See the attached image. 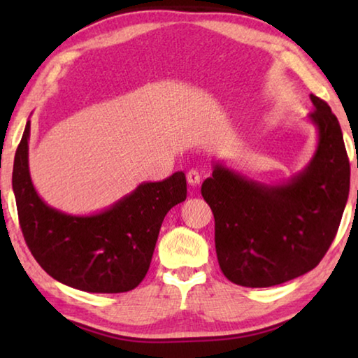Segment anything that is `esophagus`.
I'll return each mask as SVG.
<instances>
[{"instance_id":"esophagus-1","label":"esophagus","mask_w":358,"mask_h":358,"mask_svg":"<svg viewBox=\"0 0 358 358\" xmlns=\"http://www.w3.org/2000/svg\"><path fill=\"white\" fill-rule=\"evenodd\" d=\"M186 180L191 186H197L199 183H201L202 177H201V173H199L197 169H191V171L186 173Z\"/></svg>"}]
</instances>
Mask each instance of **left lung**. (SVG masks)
I'll return each mask as SVG.
<instances>
[{
  "instance_id": "obj_1",
  "label": "left lung",
  "mask_w": 358,
  "mask_h": 358,
  "mask_svg": "<svg viewBox=\"0 0 358 358\" xmlns=\"http://www.w3.org/2000/svg\"><path fill=\"white\" fill-rule=\"evenodd\" d=\"M317 150L306 169L282 185L248 180L222 164L203 181L215 216V246L224 276L238 286L270 287L313 270L335 240L350 183L341 126L311 94Z\"/></svg>"
}]
</instances>
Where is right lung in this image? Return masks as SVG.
Returning <instances> with one entry per match:
<instances>
[{
  "label": "right lung",
  "instance_id": "1",
  "mask_svg": "<svg viewBox=\"0 0 358 358\" xmlns=\"http://www.w3.org/2000/svg\"><path fill=\"white\" fill-rule=\"evenodd\" d=\"M29 120L15 151L12 189L23 238L53 280L83 292L120 294L147 275L167 211L186 199V177L175 172L142 183L110 208L72 216L38 196L28 169Z\"/></svg>",
  "mask_w": 358,
  "mask_h": 358
}]
</instances>
